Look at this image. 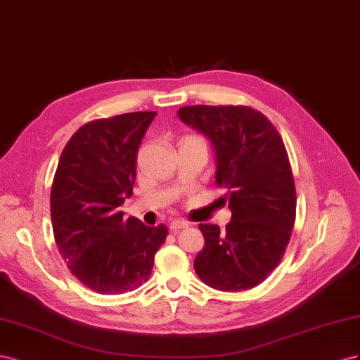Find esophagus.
<instances>
[{
  "label": "esophagus",
  "instance_id": "1",
  "mask_svg": "<svg viewBox=\"0 0 360 360\" xmlns=\"http://www.w3.org/2000/svg\"><path fill=\"white\" fill-rule=\"evenodd\" d=\"M170 231L172 232H178L179 229H184V228H188V223H186V221H181V220H173L172 223H170Z\"/></svg>",
  "mask_w": 360,
  "mask_h": 360
}]
</instances>
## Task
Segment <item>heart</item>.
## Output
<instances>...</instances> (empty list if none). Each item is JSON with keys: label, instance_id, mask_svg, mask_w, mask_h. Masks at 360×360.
<instances>
[{"label": "heart", "instance_id": "b5f03b06", "mask_svg": "<svg viewBox=\"0 0 360 360\" xmlns=\"http://www.w3.org/2000/svg\"><path fill=\"white\" fill-rule=\"evenodd\" d=\"M191 143H199V145H205V141H203L202 137H199V136H196V134H187V136H184V137L181 139L179 146H181V145H191Z\"/></svg>", "mask_w": 360, "mask_h": 360}]
</instances>
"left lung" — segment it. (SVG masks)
Returning a JSON list of instances; mask_svg holds the SVG:
<instances>
[{
	"label": "left lung",
	"mask_w": 360,
	"mask_h": 360,
	"mask_svg": "<svg viewBox=\"0 0 360 360\" xmlns=\"http://www.w3.org/2000/svg\"><path fill=\"white\" fill-rule=\"evenodd\" d=\"M179 119L208 136L215 184L232 212L226 231L199 224L205 245L194 259L199 279L237 292L259 285L279 265L295 221V186L288 153L273 123L245 105H190Z\"/></svg>",
	"instance_id": "8db88e82"
}]
</instances>
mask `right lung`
Returning <instances> with one entry per match:
<instances>
[{"label":"right lung","instance_id":"1","mask_svg":"<svg viewBox=\"0 0 360 360\" xmlns=\"http://www.w3.org/2000/svg\"><path fill=\"white\" fill-rule=\"evenodd\" d=\"M157 116L137 111L84 123L65 146L51 188V220L68 269L98 294L139 288L152 273L167 228L123 219L140 143Z\"/></svg>","mask_w":360,"mask_h":360}]
</instances>
